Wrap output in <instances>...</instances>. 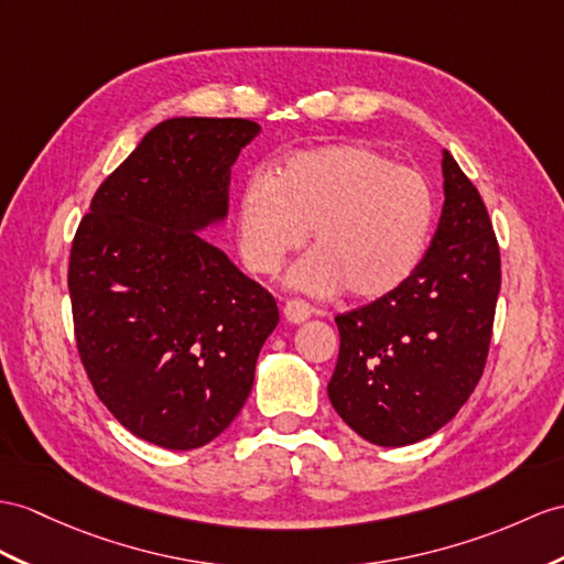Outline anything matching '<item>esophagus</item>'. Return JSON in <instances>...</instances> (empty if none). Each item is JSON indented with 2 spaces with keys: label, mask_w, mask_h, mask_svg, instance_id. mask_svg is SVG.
Returning <instances> with one entry per match:
<instances>
[{
  "label": "esophagus",
  "mask_w": 564,
  "mask_h": 564,
  "mask_svg": "<svg viewBox=\"0 0 564 564\" xmlns=\"http://www.w3.org/2000/svg\"><path fill=\"white\" fill-rule=\"evenodd\" d=\"M311 313H313L311 306L306 304V301H301V299H290V301H286V304H284V308H282L284 321H286V323H294V325L308 321Z\"/></svg>",
  "instance_id": "esophagus-1"
}]
</instances>
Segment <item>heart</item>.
Instances as JSON below:
<instances>
[{"label":"heart","mask_w":564,"mask_h":564,"mask_svg":"<svg viewBox=\"0 0 564 564\" xmlns=\"http://www.w3.org/2000/svg\"><path fill=\"white\" fill-rule=\"evenodd\" d=\"M433 217V191L416 170L361 143H335L253 174L237 200L235 241L246 270L270 278L308 231L313 251L286 272V286L373 301L414 274Z\"/></svg>","instance_id":"obj_1"}]
</instances>
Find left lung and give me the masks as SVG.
<instances>
[{
    "mask_svg": "<svg viewBox=\"0 0 564 564\" xmlns=\"http://www.w3.org/2000/svg\"><path fill=\"white\" fill-rule=\"evenodd\" d=\"M445 203L414 274L341 313L327 394L380 447L419 443L457 416L484 376L500 294V249L484 198L443 150Z\"/></svg>",
    "mask_w": 564,
    "mask_h": 564,
    "instance_id": "left-lung-1",
    "label": "left lung"
}]
</instances>
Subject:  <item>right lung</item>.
Listing matches in <instances>:
<instances>
[{"instance_id": "1", "label": "right lung", "mask_w": 564, "mask_h": 564, "mask_svg": "<svg viewBox=\"0 0 564 564\" xmlns=\"http://www.w3.org/2000/svg\"><path fill=\"white\" fill-rule=\"evenodd\" d=\"M251 119L158 123L95 191L68 258L80 361L133 435L208 445L249 400L274 299L205 241L227 223L231 164Z\"/></svg>"}]
</instances>
